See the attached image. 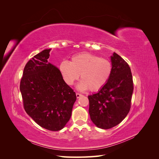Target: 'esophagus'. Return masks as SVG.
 <instances>
[{
  "label": "esophagus",
  "instance_id": "34e87169",
  "mask_svg": "<svg viewBox=\"0 0 159 159\" xmlns=\"http://www.w3.org/2000/svg\"><path fill=\"white\" fill-rule=\"evenodd\" d=\"M81 96V94H80V93H76V97H77V98H80Z\"/></svg>",
  "mask_w": 159,
  "mask_h": 159
}]
</instances>
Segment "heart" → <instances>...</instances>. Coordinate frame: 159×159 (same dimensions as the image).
<instances>
[{"label": "heart", "instance_id": "obj_1", "mask_svg": "<svg viewBox=\"0 0 159 159\" xmlns=\"http://www.w3.org/2000/svg\"><path fill=\"white\" fill-rule=\"evenodd\" d=\"M60 70L68 85H73L80 75L81 81L78 86V89L96 91L108 82L112 74L113 66L108 59L90 53H81L72 56L70 62L61 61Z\"/></svg>", "mask_w": 159, "mask_h": 159}]
</instances>
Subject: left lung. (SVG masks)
Segmentation results:
<instances>
[{
    "instance_id": "1",
    "label": "left lung",
    "mask_w": 159,
    "mask_h": 159,
    "mask_svg": "<svg viewBox=\"0 0 159 159\" xmlns=\"http://www.w3.org/2000/svg\"><path fill=\"white\" fill-rule=\"evenodd\" d=\"M111 60L113 71L108 82L97 93L88 96L90 118L103 129L117 125L126 117L134 88L129 64L115 52Z\"/></svg>"
}]
</instances>
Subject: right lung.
<instances>
[{"label":"right lung","instance_id":"1","mask_svg":"<svg viewBox=\"0 0 159 159\" xmlns=\"http://www.w3.org/2000/svg\"><path fill=\"white\" fill-rule=\"evenodd\" d=\"M50 50H43L27 62L20 90L26 113L40 127L57 131L70 120L76 95L59 69L48 61Z\"/></svg>","mask_w":159,"mask_h":159}]
</instances>
